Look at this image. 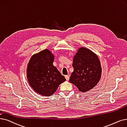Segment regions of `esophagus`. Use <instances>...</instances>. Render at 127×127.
<instances>
[{"label": "esophagus", "instance_id": "obj_1", "mask_svg": "<svg viewBox=\"0 0 127 127\" xmlns=\"http://www.w3.org/2000/svg\"><path fill=\"white\" fill-rule=\"evenodd\" d=\"M65 77L66 79V80H69V77L68 75H66V76H65Z\"/></svg>", "mask_w": 127, "mask_h": 127}]
</instances>
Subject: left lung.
<instances>
[{
	"label": "left lung",
	"mask_w": 127,
	"mask_h": 127,
	"mask_svg": "<svg viewBox=\"0 0 127 127\" xmlns=\"http://www.w3.org/2000/svg\"><path fill=\"white\" fill-rule=\"evenodd\" d=\"M74 71L69 82L79 90L85 92L94 88L100 81L102 68L97 56L89 49L81 47L73 59Z\"/></svg>",
	"instance_id": "obj_1"
}]
</instances>
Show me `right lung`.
<instances>
[{
	"mask_svg": "<svg viewBox=\"0 0 127 127\" xmlns=\"http://www.w3.org/2000/svg\"><path fill=\"white\" fill-rule=\"evenodd\" d=\"M54 57L48 49L35 54L27 67V78L31 87L43 96H50L59 86L66 80L53 66Z\"/></svg>",
	"mask_w": 127,
	"mask_h": 127,
	"instance_id": "add662e5",
	"label": "right lung"
}]
</instances>
